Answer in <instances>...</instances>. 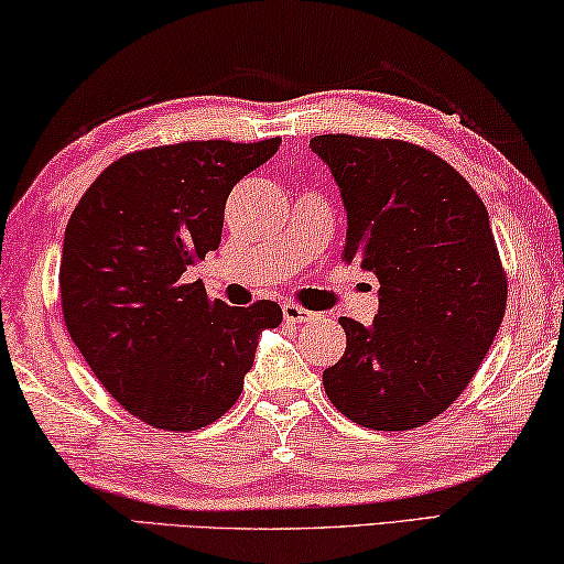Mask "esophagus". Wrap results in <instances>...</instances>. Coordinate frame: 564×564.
<instances>
[{
  "mask_svg": "<svg viewBox=\"0 0 564 564\" xmlns=\"http://www.w3.org/2000/svg\"><path fill=\"white\" fill-rule=\"evenodd\" d=\"M282 317L288 325H304V322H312L317 315L315 312L300 307V304L288 302V304H282Z\"/></svg>",
  "mask_w": 564,
  "mask_h": 564,
  "instance_id": "34e87169",
  "label": "esophagus"
}]
</instances>
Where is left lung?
<instances>
[{
    "instance_id": "1",
    "label": "left lung",
    "mask_w": 564,
    "mask_h": 564,
    "mask_svg": "<svg viewBox=\"0 0 564 564\" xmlns=\"http://www.w3.org/2000/svg\"><path fill=\"white\" fill-rule=\"evenodd\" d=\"M310 147L343 192V262L380 282L372 327L339 319L347 349L322 384L362 427H422L473 382L502 325L507 274L490 217L473 184L420 144L319 134Z\"/></svg>"
}]
</instances>
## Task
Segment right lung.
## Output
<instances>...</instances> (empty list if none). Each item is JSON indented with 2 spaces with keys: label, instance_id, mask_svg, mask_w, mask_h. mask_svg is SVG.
Returning <instances> with one entry per match:
<instances>
[{
  "label": "right lung",
  "instance_id": "right-lung-1",
  "mask_svg": "<svg viewBox=\"0 0 564 564\" xmlns=\"http://www.w3.org/2000/svg\"><path fill=\"white\" fill-rule=\"evenodd\" d=\"M262 142H180L137 150L99 174L67 221L59 264L69 337L105 390L144 424L192 432L239 400L276 302L227 307L192 264L215 252L235 184L264 164Z\"/></svg>",
  "mask_w": 564,
  "mask_h": 564
}]
</instances>
